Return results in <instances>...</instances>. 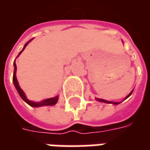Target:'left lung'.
Masks as SVG:
<instances>
[{
    "instance_id": "left-lung-1",
    "label": "left lung",
    "mask_w": 150,
    "mask_h": 150,
    "mask_svg": "<svg viewBox=\"0 0 150 150\" xmlns=\"http://www.w3.org/2000/svg\"><path fill=\"white\" fill-rule=\"evenodd\" d=\"M132 91H133V90H132V91H131V92H130V93H129V94L127 96H126L125 100H126L127 98L129 97V96L132 95ZM96 100L100 101V102H104V103H106V104H116H116H119L120 103V102H112V101H108V100H103V99H97V98H96Z\"/></svg>"
}]
</instances>
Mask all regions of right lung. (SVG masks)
<instances>
[{
    "instance_id": "obj_1",
    "label": "right lung",
    "mask_w": 150,
    "mask_h": 150,
    "mask_svg": "<svg viewBox=\"0 0 150 150\" xmlns=\"http://www.w3.org/2000/svg\"><path fill=\"white\" fill-rule=\"evenodd\" d=\"M30 41H28L25 44L24 47H23V49L21 50V51H20L19 53V54H21L24 49L25 48V46H27L28 43L30 42ZM18 54V55H19ZM13 66H14V71H13V84H14L15 88L17 89V91H18V94L20 95V96L21 97V99L23 100L28 104L29 105H30L31 107H34V108H38V107H43V106H51V105H54V104L57 103V101L59 100V96H56L55 97H53V98H49V99H46V100H44L42 101H40V102H34V101H30L28 100L26 96H25V94L24 93V91L21 90V88H20V86L18 84V79L16 78V71H17V65H16V63H15V61L13 62Z\"/></svg>"
}]
</instances>
